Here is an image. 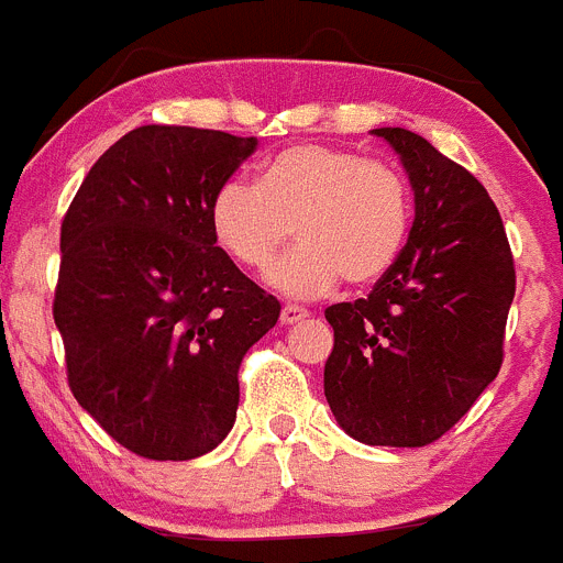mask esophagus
Returning a JSON list of instances; mask_svg holds the SVG:
<instances>
[{"instance_id":"esophagus-1","label":"esophagus","mask_w":563,"mask_h":563,"mask_svg":"<svg viewBox=\"0 0 563 563\" xmlns=\"http://www.w3.org/2000/svg\"><path fill=\"white\" fill-rule=\"evenodd\" d=\"M306 317H308V311L302 306H286L280 311V322L283 324H297V322H302Z\"/></svg>"}]
</instances>
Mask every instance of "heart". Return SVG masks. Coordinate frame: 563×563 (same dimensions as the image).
<instances>
[{
    "instance_id": "obj_1",
    "label": "heart",
    "mask_w": 563,
    "mask_h": 563,
    "mask_svg": "<svg viewBox=\"0 0 563 563\" xmlns=\"http://www.w3.org/2000/svg\"><path fill=\"white\" fill-rule=\"evenodd\" d=\"M294 235L299 244L266 275L275 291L313 299L341 277L377 283L400 257L411 228V191L400 172L339 146L297 144L228 180L210 199L217 244L244 269H266Z\"/></svg>"
}]
</instances>
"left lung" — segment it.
I'll list each match as a JSON object with an SVG mask.
<instances>
[{"instance_id": "obj_1", "label": "left lung", "mask_w": 563, "mask_h": 563, "mask_svg": "<svg viewBox=\"0 0 563 563\" xmlns=\"http://www.w3.org/2000/svg\"><path fill=\"white\" fill-rule=\"evenodd\" d=\"M406 169L413 224L366 299L324 311V397L346 435L424 448L448 433L503 364L514 257L488 191L422 135L377 128Z\"/></svg>"}]
</instances>
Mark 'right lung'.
Segmentation results:
<instances>
[{"instance_id": "1", "label": "right lung", "mask_w": 563, "mask_h": 563, "mask_svg": "<svg viewBox=\"0 0 563 563\" xmlns=\"http://www.w3.org/2000/svg\"><path fill=\"white\" fill-rule=\"evenodd\" d=\"M255 146L219 130H130L63 219L55 324L68 386L144 459L188 461L222 444L241 358L280 317L210 230V199Z\"/></svg>"}]
</instances>
